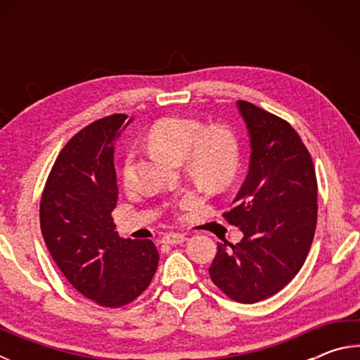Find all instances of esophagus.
I'll list each match as a JSON object with an SVG mask.
<instances>
[{"label": "esophagus", "mask_w": 360, "mask_h": 360, "mask_svg": "<svg viewBox=\"0 0 360 360\" xmlns=\"http://www.w3.org/2000/svg\"><path fill=\"white\" fill-rule=\"evenodd\" d=\"M187 236L184 233H167L162 236V243H168V245H179V243H184Z\"/></svg>", "instance_id": "1"}]
</instances>
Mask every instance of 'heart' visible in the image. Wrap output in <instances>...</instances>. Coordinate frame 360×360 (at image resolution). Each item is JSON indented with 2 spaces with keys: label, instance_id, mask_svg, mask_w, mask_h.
<instances>
[{
  "label": "heart",
  "instance_id": "heart-1",
  "mask_svg": "<svg viewBox=\"0 0 360 360\" xmlns=\"http://www.w3.org/2000/svg\"><path fill=\"white\" fill-rule=\"evenodd\" d=\"M148 138L152 148L174 162L184 160L187 173L203 187H224L238 167V141L233 131L224 125L203 129V124L197 119L168 115L150 127ZM120 178L124 186H130L135 178L131 152L122 162ZM193 203V195H184L176 206L187 210Z\"/></svg>",
  "mask_w": 360,
  "mask_h": 360
}]
</instances>
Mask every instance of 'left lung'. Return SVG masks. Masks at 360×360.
<instances>
[{"mask_svg": "<svg viewBox=\"0 0 360 360\" xmlns=\"http://www.w3.org/2000/svg\"><path fill=\"white\" fill-rule=\"evenodd\" d=\"M251 136V163L238 195L224 212L240 227L238 245L217 243L211 281L238 303L278 294L303 266L318 219L313 158L288 120L238 101Z\"/></svg>", "mask_w": 360, "mask_h": 360, "instance_id": "left-lung-1", "label": "left lung"}]
</instances>
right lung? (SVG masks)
Returning a JSON list of instances; mask_svg holds the SVG:
<instances>
[{"label": "right lung", "instance_id": "1", "mask_svg": "<svg viewBox=\"0 0 360 360\" xmlns=\"http://www.w3.org/2000/svg\"><path fill=\"white\" fill-rule=\"evenodd\" d=\"M127 117L111 114L79 130L60 150L39 203L41 233L53 262L79 294L105 308L136 300L160 259L150 240H124L114 230L112 144Z\"/></svg>", "mask_w": 360, "mask_h": 360}]
</instances>
